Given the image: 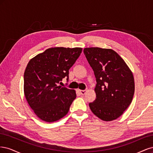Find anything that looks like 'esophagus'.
Returning a JSON list of instances; mask_svg holds the SVG:
<instances>
[{
    "mask_svg": "<svg viewBox=\"0 0 153 153\" xmlns=\"http://www.w3.org/2000/svg\"><path fill=\"white\" fill-rule=\"evenodd\" d=\"M86 90H80V92L82 95H84L86 92Z\"/></svg>",
    "mask_w": 153,
    "mask_h": 153,
    "instance_id": "1",
    "label": "esophagus"
}]
</instances>
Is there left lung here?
I'll use <instances>...</instances> for the list:
<instances>
[{"mask_svg": "<svg viewBox=\"0 0 153 153\" xmlns=\"http://www.w3.org/2000/svg\"><path fill=\"white\" fill-rule=\"evenodd\" d=\"M84 53L96 80V97L89 107L103 121L117 119L131 104L135 92L133 73L112 49L85 48Z\"/></svg>", "mask_w": 153, "mask_h": 153, "instance_id": "8db88e82", "label": "left lung"}]
</instances>
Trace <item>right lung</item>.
<instances>
[{"label":"right lung","mask_w":153,"mask_h":153,"mask_svg":"<svg viewBox=\"0 0 153 153\" xmlns=\"http://www.w3.org/2000/svg\"><path fill=\"white\" fill-rule=\"evenodd\" d=\"M82 48L55 47L46 50L30 60L24 72V94L30 108L39 119L52 123L68 114L76 98L75 91L58 86L69 79L70 69Z\"/></svg>","instance_id":"right-lung-1"}]
</instances>
